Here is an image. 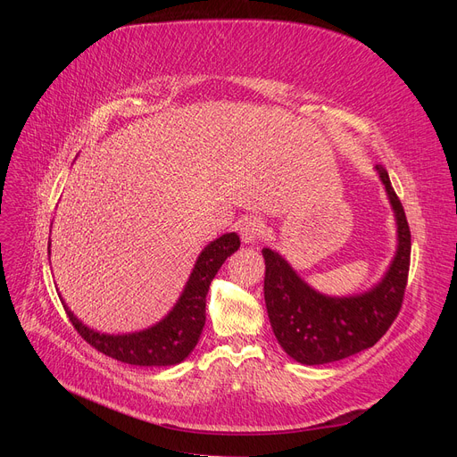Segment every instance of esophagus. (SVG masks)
Returning <instances> with one entry per match:
<instances>
[{"label": "esophagus", "mask_w": 457, "mask_h": 457, "mask_svg": "<svg viewBox=\"0 0 457 457\" xmlns=\"http://www.w3.org/2000/svg\"><path fill=\"white\" fill-rule=\"evenodd\" d=\"M265 232H267V225L257 217H247L244 223L240 225V237L247 244L257 242L259 238L265 237Z\"/></svg>", "instance_id": "esophagus-1"}]
</instances>
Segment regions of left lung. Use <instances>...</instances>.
Returning a JSON list of instances; mask_svg holds the SVG:
<instances>
[{
	"label": "left lung",
	"instance_id": "8db88e82",
	"mask_svg": "<svg viewBox=\"0 0 457 457\" xmlns=\"http://www.w3.org/2000/svg\"><path fill=\"white\" fill-rule=\"evenodd\" d=\"M376 170L393 204L398 225V250L385 278L370 292L353 297H328L314 292L295 270L269 247L265 257V303L274 336L301 364H328L373 347L391 328L404 301L410 270L411 234L404 207L383 165Z\"/></svg>",
	"mask_w": 457,
	"mask_h": 457
}]
</instances>
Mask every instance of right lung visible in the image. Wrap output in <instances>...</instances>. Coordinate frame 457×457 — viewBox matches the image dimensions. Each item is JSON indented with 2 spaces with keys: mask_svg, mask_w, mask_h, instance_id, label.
Segmentation results:
<instances>
[{
  "mask_svg": "<svg viewBox=\"0 0 457 457\" xmlns=\"http://www.w3.org/2000/svg\"><path fill=\"white\" fill-rule=\"evenodd\" d=\"M51 245V244H49ZM240 247L237 232L223 234L204 247L181 299L162 322L128 336H104L81 324L68 311L74 329L93 349L133 366H173L196 347L205 324V295L220 265Z\"/></svg>",
  "mask_w": 457,
  "mask_h": 457,
  "instance_id": "obj_1",
  "label": "right lung"
}]
</instances>
